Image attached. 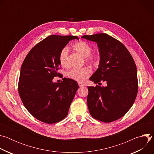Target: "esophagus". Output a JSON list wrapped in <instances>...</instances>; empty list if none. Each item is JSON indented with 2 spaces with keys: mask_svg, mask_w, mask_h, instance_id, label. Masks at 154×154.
Listing matches in <instances>:
<instances>
[{
  "mask_svg": "<svg viewBox=\"0 0 154 154\" xmlns=\"http://www.w3.org/2000/svg\"><path fill=\"white\" fill-rule=\"evenodd\" d=\"M78 84H79V86L80 87H83V86H85V85H84V84H83V83H79Z\"/></svg>",
  "mask_w": 154,
  "mask_h": 154,
  "instance_id": "34e87169",
  "label": "esophagus"
}]
</instances>
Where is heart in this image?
Listing matches in <instances>:
<instances>
[{
	"label": "heart",
	"mask_w": 154,
	"mask_h": 154,
	"mask_svg": "<svg viewBox=\"0 0 154 154\" xmlns=\"http://www.w3.org/2000/svg\"><path fill=\"white\" fill-rule=\"evenodd\" d=\"M73 49L83 57H85L86 61L92 64H96L99 61V55L96 53H91L92 46L90 43L84 41H80L73 45ZM69 49L64 47L60 52L59 61L61 66L67 67L68 66ZM92 73L90 68L84 67L82 68H73L67 72V76L79 83L84 82Z\"/></svg>",
	"instance_id": "1"
}]
</instances>
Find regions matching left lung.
<instances>
[{"label":"left lung","mask_w":154,"mask_h":154,"mask_svg":"<svg viewBox=\"0 0 154 154\" xmlns=\"http://www.w3.org/2000/svg\"><path fill=\"white\" fill-rule=\"evenodd\" d=\"M82 38L96 42L99 48V68L90 80L96 84L105 81L107 85L88 86L87 104L90 113L102 122L115 121L129 110L138 93L134 60L122 42L106 33L84 35Z\"/></svg>","instance_id":"1"}]
</instances>
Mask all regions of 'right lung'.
<instances>
[{
	"instance_id": "right-lung-1",
	"label": "right lung",
	"mask_w": 154,
	"mask_h": 154,
	"mask_svg": "<svg viewBox=\"0 0 154 154\" xmlns=\"http://www.w3.org/2000/svg\"><path fill=\"white\" fill-rule=\"evenodd\" d=\"M76 36L51 35L35 45L21 66L18 92L24 106L36 119L54 124L64 119L79 88L75 81L53 79L60 74L59 54Z\"/></svg>"
}]
</instances>
